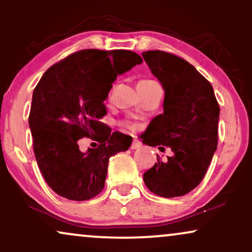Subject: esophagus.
Wrapping results in <instances>:
<instances>
[{"instance_id": "esophagus-1", "label": "esophagus", "mask_w": 252, "mask_h": 252, "mask_svg": "<svg viewBox=\"0 0 252 252\" xmlns=\"http://www.w3.org/2000/svg\"><path fill=\"white\" fill-rule=\"evenodd\" d=\"M140 147H142V143H141L140 141H137V140H134V141H132V143H131V147H130V148H131L132 150H134V149H137V148H140Z\"/></svg>"}]
</instances>
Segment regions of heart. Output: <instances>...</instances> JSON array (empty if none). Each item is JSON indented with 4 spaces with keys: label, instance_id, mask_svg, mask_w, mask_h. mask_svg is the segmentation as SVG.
I'll list each match as a JSON object with an SVG mask.
<instances>
[{
    "label": "heart",
    "instance_id": "b5f03b06",
    "mask_svg": "<svg viewBox=\"0 0 252 252\" xmlns=\"http://www.w3.org/2000/svg\"><path fill=\"white\" fill-rule=\"evenodd\" d=\"M152 82H153V80H141V82L138 84H147V83H152Z\"/></svg>",
    "mask_w": 252,
    "mask_h": 252
}]
</instances>
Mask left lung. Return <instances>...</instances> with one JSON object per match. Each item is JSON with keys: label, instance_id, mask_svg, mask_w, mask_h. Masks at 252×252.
<instances>
[{"label": "left lung", "instance_id": "1", "mask_svg": "<svg viewBox=\"0 0 252 252\" xmlns=\"http://www.w3.org/2000/svg\"><path fill=\"white\" fill-rule=\"evenodd\" d=\"M142 57L164 90L163 112L153 118L142 142L173 152L167 161L158 158L144 184L163 198L185 195L204 179L217 149L219 104L209 80L189 62L163 51Z\"/></svg>", "mask_w": 252, "mask_h": 252}]
</instances>
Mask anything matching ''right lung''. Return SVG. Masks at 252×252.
I'll list each match as a JSON object with an SVG mask.
<instances>
[{
  "instance_id": "right-lung-1",
  "label": "right lung",
  "mask_w": 252,
  "mask_h": 252,
  "mask_svg": "<svg viewBox=\"0 0 252 252\" xmlns=\"http://www.w3.org/2000/svg\"><path fill=\"white\" fill-rule=\"evenodd\" d=\"M142 63L126 50H83L43 73L33 91L30 128L40 172L58 195L84 201L104 189L109 158L131 146V136L99 122L104 100L118 74ZM91 137L101 144L83 153L77 141Z\"/></svg>"
}]
</instances>
